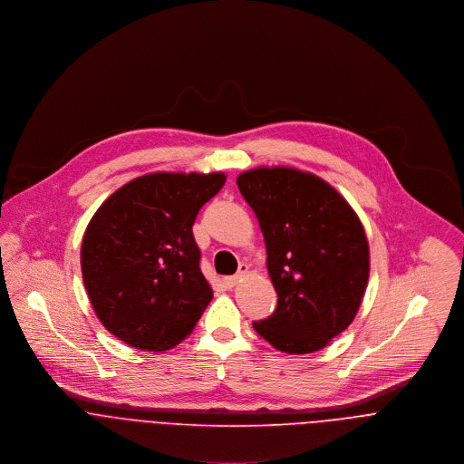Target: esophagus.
Segmentation results:
<instances>
[{
    "mask_svg": "<svg viewBox=\"0 0 464 464\" xmlns=\"http://www.w3.org/2000/svg\"><path fill=\"white\" fill-rule=\"evenodd\" d=\"M246 273H248V266H239V271H237L236 275H232V276H225V278H223V285H225V287H228V289H232V287H234V285H236V284H237V282H239Z\"/></svg>",
    "mask_w": 464,
    "mask_h": 464,
    "instance_id": "esophagus-1",
    "label": "esophagus"
}]
</instances>
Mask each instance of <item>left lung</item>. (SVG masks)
<instances>
[{
  "label": "left lung",
  "mask_w": 464,
  "mask_h": 464,
  "mask_svg": "<svg viewBox=\"0 0 464 464\" xmlns=\"http://www.w3.org/2000/svg\"><path fill=\"white\" fill-rule=\"evenodd\" d=\"M266 243L276 309L254 322L261 337L285 353L329 344L362 302L370 248L364 228L332 186L293 168H257L237 177Z\"/></svg>",
  "instance_id": "1"
}]
</instances>
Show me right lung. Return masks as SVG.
<instances>
[{
	"mask_svg": "<svg viewBox=\"0 0 464 464\" xmlns=\"http://www.w3.org/2000/svg\"><path fill=\"white\" fill-rule=\"evenodd\" d=\"M223 173H151L120 188L87 225L80 263L103 327L133 348L186 339L212 300L193 225Z\"/></svg>",
	"mask_w": 464,
	"mask_h": 464,
	"instance_id": "1",
	"label": "right lung"
}]
</instances>
